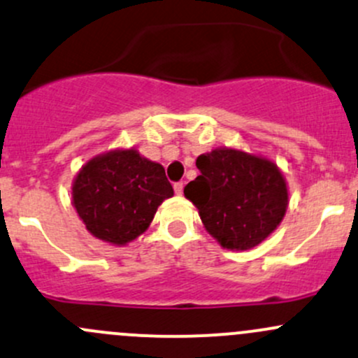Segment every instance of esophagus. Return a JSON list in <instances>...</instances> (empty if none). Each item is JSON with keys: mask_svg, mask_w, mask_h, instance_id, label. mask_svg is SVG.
I'll return each mask as SVG.
<instances>
[{"mask_svg": "<svg viewBox=\"0 0 358 358\" xmlns=\"http://www.w3.org/2000/svg\"><path fill=\"white\" fill-rule=\"evenodd\" d=\"M173 189H175V194L176 195H182L183 194V183L182 182L175 183V185H173Z\"/></svg>", "mask_w": 358, "mask_h": 358, "instance_id": "1", "label": "esophagus"}]
</instances>
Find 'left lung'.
<instances>
[{
  "instance_id": "8db88e82",
  "label": "left lung",
  "mask_w": 358,
  "mask_h": 358,
  "mask_svg": "<svg viewBox=\"0 0 358 358\" xmlns=\"http://www.w3.org/2000/svg\"><path fill=\"white\" fill-rule=\"evenodd\" d=\"M201 175L183 194L208 233L228 250H250L283 221L288 185L274 161L233 148H217L195 161Z\"/></svg>"
}]
</instances>
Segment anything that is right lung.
I'll list each match as a JSON object with an SVG mask.
<instances>
[{
    "instance_id": "right-lung-1",
    "label": "right lung",
    "mask_w": 358,
    "mask_h": 358,
    "mask_svg": "<svg viewBox=\"0 0 358 358\" xmlns=\"http://www.w3.org/2000/svg\"><path fill=\"white\" fill-rule=\"evenodd\" d=\"M169 197L173 187L164 168L135 148L97 154L71 183V204L87 231L115 247L141 236Z\"/></svg>"
}]
</instances>
